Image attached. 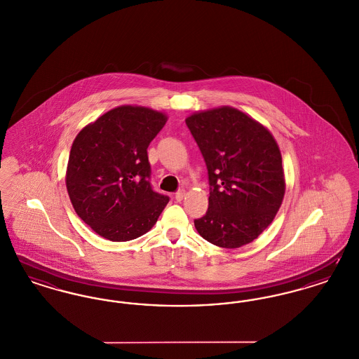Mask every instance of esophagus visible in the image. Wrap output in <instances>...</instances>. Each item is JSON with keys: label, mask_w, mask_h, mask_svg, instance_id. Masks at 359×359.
Wrapping results in <instances>:
<instances>
[{"label": "esophagus", "mask_w": 359, "mask_h": 359, "mask_svg": "<svg viewBox=\"0 0 359 359\" xmlns=\"http://www.w3.org/2000/svg\"><path fill=\"white\" fill-rule=\"evenodd\" d=\"M184 196H186V191H184V189H180V191H177V192L175 194V199H176L177 202L183 201V199H184Z\"/></svg>", "instance_id": "obj_1"}]
</instances>
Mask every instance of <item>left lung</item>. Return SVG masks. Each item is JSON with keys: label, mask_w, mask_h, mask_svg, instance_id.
<instances>
[{"label": "left lung", "mask_w": 359, "mask_h": 359, "mask_svg": "<svg viewBox=\"0 0 359 359\" xmlns=\"http://www.w3.org/2000/svg\"><path fill=\"white\" fill-rule=\"evenodd\" d=\"M186 123L203 154L210 183L208 210L194 221L198 233L226 249L250 243L272 223L285 194L274 137L230 106L194 113Z\"/></svg>", "instance_id": "1"}]
</instances>
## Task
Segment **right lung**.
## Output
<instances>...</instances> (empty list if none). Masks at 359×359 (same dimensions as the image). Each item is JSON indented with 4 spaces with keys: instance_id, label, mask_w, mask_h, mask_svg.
Segmentation results:
<instances>
[{
    "instance_id": "obj_1",
    "label": "right lung",
    "mask_w": 359,
    "mask_h": 359,
    "mask_svg": "<svg viewBox=\"0 0 359 359\" xmlns=\"http://www.w3.org/2000/svg\"><path fill=\"white\" fill-rule=\"evenodd\" d=\"M167 122L161 111L123 104L75 137L66 186L75 212L113 242L148 233L170 202L151 186L148 147Z\"/></svg>"
}]
</instances>
